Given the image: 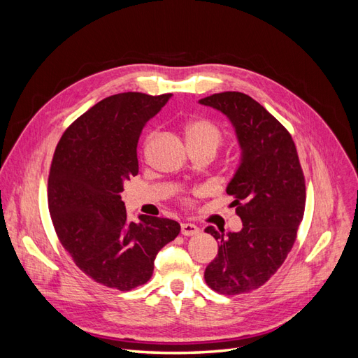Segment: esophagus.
Segmentation results:
<instances>
[{"mask_svg": "<svg viewBox=\"0 0 358 358\" xmlns=\"http://www.w3.org/2000/svg\"><path fill=\"white\" fill-rule=\"evenodd\" d=\"M180 233L183 236H196L200 233V229L197 225L185 222V224H180Z\"/></svg>", "mask_w": 358, "mask_h": 358, "instance_id": "obj_1", "label": "esophagus"}]
</instances>
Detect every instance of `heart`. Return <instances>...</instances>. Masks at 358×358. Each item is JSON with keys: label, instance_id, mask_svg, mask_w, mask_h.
<instances>
[{"label": "heart", "instance_id": "1", "mask_svg": "<svg viewBox=\"0 0 358 358\" xmlns=\"http://www.w3.org/2000/svg\"><path fill=\"white\" fill-rule=\"evenodd\" d=\"M154 133L149 134L145 140V149L149 148V145L152 143L154 140ZM185 137L189 148H204L209 149L212 152H215L218 149L224 140V133L220 128L218 124H215L213 121L208 117H194L185 125ZM206 191L204 188H196L192 189L189 194H185V196H180L179 201L187 206V208H191L194 204V196H203Z\"/></svg>", "mask_w": 358, "mask_h": 358}]
</instances>
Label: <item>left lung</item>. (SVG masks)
Returning <instances> with one entry per match:
<instances>
[{
	"instance_id": "left-lung-1",
	"label": "left lung",
	"mask_w": 358,
	"mask_h": 358,
	"mask_svg": "<svg viewBox=\"0 0 358 358\" xmlns=\"http://www.w3.org/2000/svg\"><path fill=\"white\" fill-rule=\"evenodd\" d=\"M233 122L242 146V164L227 194L243 229L225 236L209 225L218 255L204 270V280L224 296L251 292L282 266L303 220L305 176L288 129L264 107L242 92H220L200 100Z\"/></svg>"
}]
</instances>
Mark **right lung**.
<instances>
[{"label":"right lung","mask_w":358,"mask_h":358,"mask_svg":"<svg viewBox=\"0 0 358 358\" xmlns=\"http://www.w3.org/2000/svg\"><path fill=\"white\" fill-rule=\"evenodd\" d=\"M170 94H116L64 131L52 158L48 204L53 229L74 264L96 284L129 291L154 273L159 249L180 225L169 218L128 220L121 192L138 173L137 143L145 124Z\"/></svg>","instance_id":"obj_1"}]
</instances>
